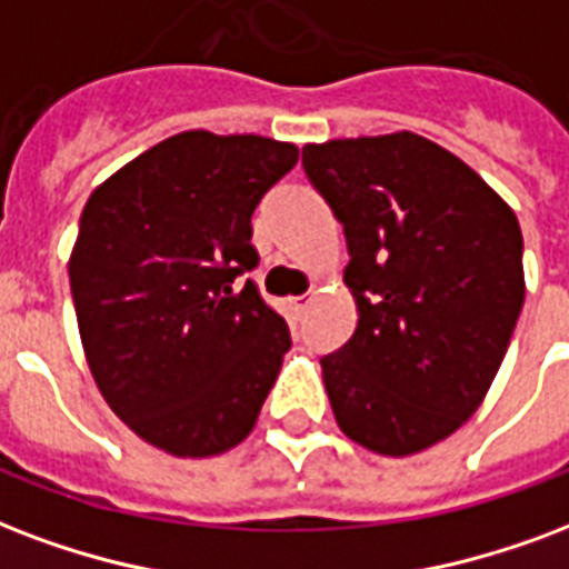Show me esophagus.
I'll return each mask as SVG.
<instances>
[{
	"label": "esophagus",
	"instance_id": "1",
	"mask_svg": "<svg viewBox=\"0 0 569 569\" xmlns=\"http://www.w3.org/2000/svg\"><path fill=\"white\" fill-rule=\"evenodd\" d=\"M313 303V298L310 295H295V298H289V307H292L295 313H307V307Z\"/></svg>",
	"mask_w": 569,
	"mask_h": 569
}]
</instances>
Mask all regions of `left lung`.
<instances>
[{"label": "left lung", "mask_w": 569, "mask_h": 569, "mask_svg": "<svg viewBox=\"0 0 569 569\" xmlns=\"http://www.w3.org/2000/svg\"><path fill=\"white\" fill-rule=\"evenodd\" d=\"M342 223L358 328L322 358L346 439L411 457L466 423L505 361L526 301L513 208L411 130L307 142L301 158Z\"/></svg>", "instance_id": "left-lung-1"}]
</instances>
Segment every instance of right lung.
Segmentation results:
<instances>
[{
    "label": "right lung",
    "instance_id": "1",
    "mask_svg": "<svg viewBox=\"0 0 569 569\" xmlns=\"http://www.w3.org/2000/svg\"><path fill=\"white\" fill-rule=\"evenodd\" d=\"M298 146L184 130L92 190L73 241V310L92 379L169 457L208 459L250 436L292 346L262 301L250 217Z\"/></svg>",
    "mask_w": 569,
    "mask_h": 569
}]
</instances>
